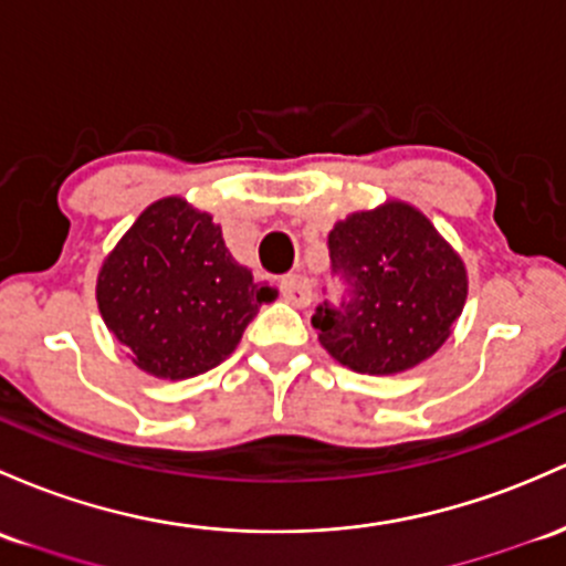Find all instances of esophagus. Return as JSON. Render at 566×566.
I'll list each match as a JSON object with an SVG mask.
<instances>
[{
  "instance_id": "obj_1",
  "label": "esophagus",
  "mask_w": 566,
  "mask_h": 566,
  "mask_svg": "<svg viewBox=\"0 0 566 566\" xmlns=\"http://www.w3.org/2000/svg\"><path fill=\"white\" fill-rule=\"evenodd\" d=\"M281 294H283V300L289 302V305L307 307L310 302H313V285H310L307 277L289 275V277H283Z\"/></svg>"
}]
</instances>
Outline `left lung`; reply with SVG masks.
I'll use <instances>...</instances> for the list:
<instances>
[{
    "label": "left lung",
    "mask_w": 566,
    "mask_h": 566,
    "mask_svg": "<svg viewBox=\"0 0 566 566\" xmlns=\"http://www.w3.org/2000/svg\"><path fill=\"white\" fill-rule=\"evenodd\" d=\"M339 307L313 315L332 358L361 375H397L427 361L451 337L467 302V270L421 210L386 202L350 212L329 232Z\"/></svg>",
    "instance_id": "obj_1"
}]
</instances>
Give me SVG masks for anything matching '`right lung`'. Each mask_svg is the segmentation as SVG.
<instances>
[{
  "label": "right lung",
  "instance_id": "obj_1",
  "mask_svg": "<svg viewBox=\"0 0 566 566\" xmlns=\"http://www.w3.org/2000/svg\"><path fill=\"white\" fill-rule=\"evenodd\" d=\"M275 296L237 264L212 216L180 197L139 212L96 277L107 329L143 373L164 380L218 367Z\"/></svg>",
  "mask_w": 566,
  "mask_h": 566
}]
</instances>
